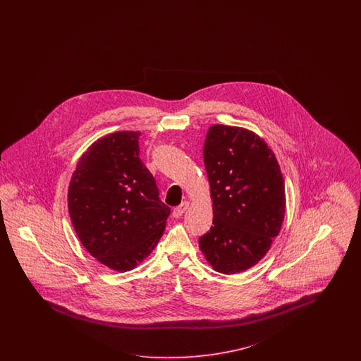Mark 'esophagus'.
I'll use <instances>...</instances> for the list:
<instances>
[{
	"mask_svg": "<svg viewBox=\"0 0 361 361\" xmlns=\"http://www.w3.org/2000/svg\"><path fill=\"white\" fill-rule=\"evenodd\" d=\"M188 208H189V201H184V202H181V205H178L177 208H175L172 216H173L175 219H180V217L185 213V210Z\"/></svg>",
	"mask_w": 361,
	"mask_h": 361,
	"instance_id": "esophagus-1",
	"label": "esophagus"
}]
</instances>
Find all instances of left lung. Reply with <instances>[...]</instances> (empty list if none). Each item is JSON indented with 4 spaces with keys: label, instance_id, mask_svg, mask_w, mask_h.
Here are the masks:
<instances>
[{
    "label": "left lung",
    "instance_id": "8db88e82",
    "mask_svg": "<svg viewBox=\"0 0 361 361\" xmlns=\"http://www.w3.org/2000/svg\"><path fill=\"white\" fill-rule=\"evenodd\" d=\"M213 226L198 246L219 273L259 262L283 224L284 180L267 142L243 127L213 124L204 144Z\"/></svg>",
    "mask_w": 361,
    "mask_h": 361
}]
</instances>
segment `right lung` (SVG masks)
I'll use <instances>...</instances> for the list:
<instances>
[{"label":"right lung","mask_w":361,"mask_h":361,"mask_svg":"<svg viewBox=\"0 0 361 361\" xmlns=\"http://www.w3.org/2000/svg\"><path fill=\"white\" fill-rule=\"evenodd\" d=\"M139 131L114 132L92 142L67 193L71 224L85 249L121 273L152 252L171 213L139 157Z\"/></svg>","instance_id":"right-lung-1"}]
</instances>
